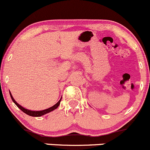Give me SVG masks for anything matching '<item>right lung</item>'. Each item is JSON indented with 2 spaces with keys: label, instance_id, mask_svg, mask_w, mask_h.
I'll use <instances>...</instances> for the list:
<instances>
[{
  "label": "right lung",
  "instance_id": "add662e5",
  "mask_svg": "<svg viewBox=\"0 0 150 150\" xmlns=\"http://www.w3.org/2000/svg\"><path fill=\"white\" fill-rule=\"evenodd\" d=\"M10 97H11V99L12 100V101H13V103H15L16 105H17V107H19V108L20 109V110H22L23 112H24V113L27 114V115L31 116V117H41V116L44 115V114H47V113H49V112H52V111L56 110V109H57V107H59V104H60L61 100H62V98H61L60 100H59V101H58L57 103L55 104V105H53V106H52V107H50V108L46 109V110H40V111H32V110H27V109L24 108V107H23L22 106H21L20 105H19V104L17 103V102L15 101V100L13 98V97H12L11 93H10Z\"/></svg>",
  "mask_w": 150,
  "mask_h": 150
}]
</instances>
